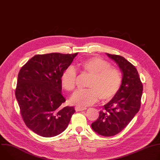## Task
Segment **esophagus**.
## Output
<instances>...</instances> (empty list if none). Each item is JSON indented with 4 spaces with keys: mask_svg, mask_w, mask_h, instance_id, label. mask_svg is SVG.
Returning a JSON list of instances; mask_svg holds the SVG:
<instances>
[{
    "mask_svg": "<svg viewBox=\"0 0 160 160\" xmlns=\"http://www.w3.org/2000/svg\"><path fill=\"white\" fill-rule=\"evenodd\" d=\"M75 109L76 111H82L85 110L87 109V108L83 107V106H77L75 107Z\"/></svg>",
    "mask_w": 160,
    "mask_h": 160,
    "instance_id": "esophagus-1",
    "label": "esophagus"
}]
</instances>
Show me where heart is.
Returning a JSON list of instances; mask_svg holds the SVG:
<instances>
[{"instance_id":"1","label":"heart","mask_w":160,"mask_h":160,"mask_svg":"<svg viewBox=\"0 0 160 160\" xmlns=\"http://www.w3.org/2000/svg\"><path fill=\"white\" fill-rule=\"evenodd\" d=\"M80 70L89 75L87 87L88 88L78 90L70 98L72 104L80 106H87L96 103L99 98L102 101H109L118 91L122 77L117 68L111 66L108 61L94 56L78 64ZM77 72L72 66H68L61 76V83L67 91H73L76 86Z\"/></svg>"}]
</instances>
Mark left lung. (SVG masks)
<instances>
[{"label": "left lung", "mask_w": 160, "mask_h": 160, "mask_svg": "<svg viewBox=\"0 0 160 160\" xmlns=\"http://www.w3.org/2000/svg\"><path fill=\"white\" fill-rule=\"evenodd\" d=\"M115 61L122 72L120 87L112 99L99 111L96 121L91 125L97 133L109 137L122 131L139 111L143 85L135 67L123 57L106 54Z\"/></svg>", "instance_id": "left-lung-1"}]
</instances>
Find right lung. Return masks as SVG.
<instances>
[{"mask_svg":"<svg viewBox=\"0 0 160 160\" xmlns=\"http://www.w3.org/2000/svg\"><path fill=\"white\" fill-rule=\"evenodd\" d=\"M78 53L37 54L22 66L18 76L15 96L21 115L35 133L51 138L62 133L75 112L62 107L61 76Z\"/></svg>","mask_w":160,"mask_h":160,"instance_id":"right-lung-1","label":"right lung"}]
</instances>
